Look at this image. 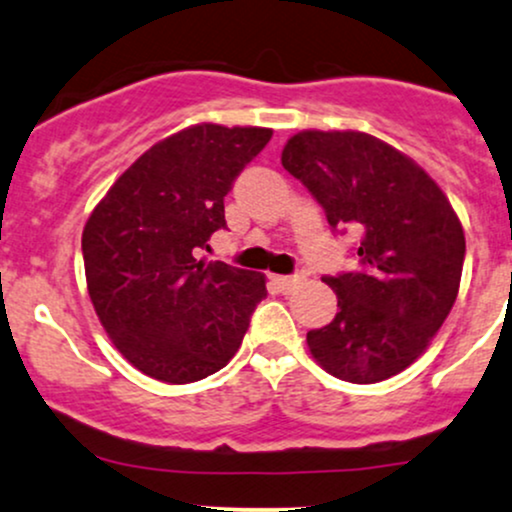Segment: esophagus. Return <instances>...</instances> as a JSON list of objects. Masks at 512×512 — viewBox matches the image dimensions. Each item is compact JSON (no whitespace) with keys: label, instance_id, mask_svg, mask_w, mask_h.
I'll use <instances>...</instances> for the list:
<instances>
[{"label":"esophagus","instance_id":"esophagus-1","mask_svg":"<svg viewBox=\"0 0 512 512\" xmlns=\"http://www.w3.org/2000/svg\"><path fill=\"white\" fill-rule=\"evenodd\" d=\"M303 281V276H274V284L281 293H291Z\"/></svg>","mask_w":512,"mask_h":512}]
</instances>
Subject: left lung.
Masks as SVG:
<instances>
[{
    "label": "left lung",
    "mask_w": 512,
    "mask_h": 512,
    "mask_svg": "<svg viewBox=\"0 0 512 512\" xmlns=\"http://www.w3.org/2000/svg\"><path fill=\"white\" fill-rule=\"evenodd\" d=\"M281 166L313 192L332 228L361 231V272L325 276L339 313L308 332L310 354L346 383L402 373L460 291L464 231L448 197L414 158L358 129H303Z\"/></svg>",
    "instance_id": "left-lung-1"
}]
</instances>
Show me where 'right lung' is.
Here are the masks:
<instances>
[{
  "label": "right lung",
  "mask_w": 512,
  "mask_h": 512,
  "mask_svg": "<svg viewBox=\"0 0 512 512\" xmlns=\"http://www.w3.org/2000/svg\"><path fill=\"white\" fill-rule=\"evenodd\" d=\"M269 127L202 122L144 151L88 216L86 289L115 349L149 378L195 383L236 356L267 276L199 252Z\"/></svg>",
  "instance_id": "right-lung-1"
}]
</instances>
